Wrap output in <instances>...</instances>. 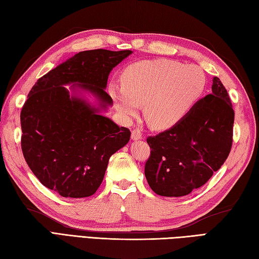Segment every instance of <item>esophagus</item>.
<instances>
[{"label":"esophagus","mask_w":259,"mask_h":259,"mask_svg":"<svg viewBox=\"0 0 259 259\" xmlns=\"http://www.w3.org/2000/svg\"><path fill=\"white\" fill-rule=\"evenodd\" d=\"M131 139H133V140H140V139H142L141 130H139V129L133 130V133H131Z\"/></svg>","instance_id":"obj_1"}]
</instances>
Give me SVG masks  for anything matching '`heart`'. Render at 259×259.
Segmentation results:
<instances>
[{
    "label": "heart",
    "instance_id": "obj_1",
    "mask_svg": "<svg viewBox=\"0 0 259 259\" xmlns=\"http://www.w3.org/2000/svg\"><path fill=\"white\" fill-rule=\"evenodd\" d=\"M121 81L122 88L110 87L119 112L134 118L140 104H145L148 122L164 129L179 122L196 106L205 91L207 76L198 65L156 59L130 64Z\"/></svg>",
    "mask_w": 259,
    "mask_h": 259
}]
</instances>
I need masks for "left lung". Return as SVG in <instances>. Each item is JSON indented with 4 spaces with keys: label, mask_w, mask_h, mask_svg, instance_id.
<instances>
[{
    "label": "left lung",
    "mask_w": 259,
    "mask_h": 259,
    "mask_svg": "<svg viewBox=\"0 0 259 259\" xmlns=\"http://www.w3.org/2000/svg\"><path fill=\"white\" fill-rule=\"evenodd\" d=\"M171 128L148 137L145 175L157 195L181 197L205 185L221 168L233 145L235 112L222 81Z\"/></svg>",
    "instance_id": "1"
}]
</instances>
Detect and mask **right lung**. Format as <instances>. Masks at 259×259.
<instances>
[{
  "instance_id": "right-lung-1",
  "label": "right lung",
  "mask_w": 259,
  "mask_h": 259,
  "mask_svg": "<svg viewBox=\"0 0 259 259\" xmlns=\"http://www.w3.org/2000/svg\"><path fill=\"white\" fill-rule=\"evenodd\" d=\"M133 53L82 51L49 71L33 85L21 111V147L27 166L60 196L83 198L100 187L109 159L130 140V130L103 117L112 104L106 92L111 70ZM91 92L99 107L70 96L63 85Z\"/></svg>"
}]
</instances>
